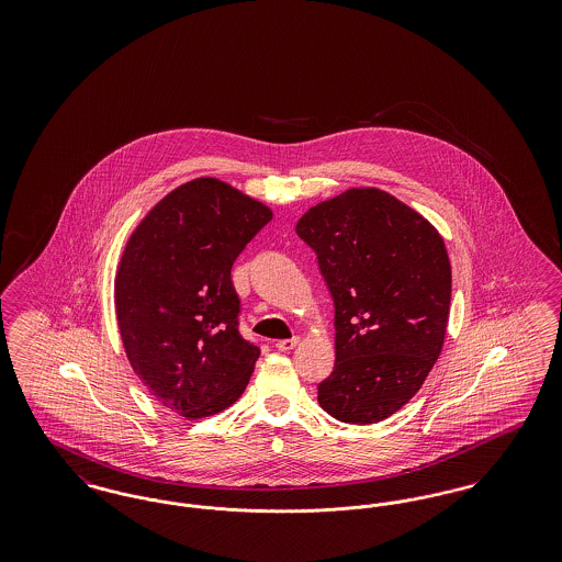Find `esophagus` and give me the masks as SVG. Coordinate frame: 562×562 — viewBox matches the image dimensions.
Returning a JSON list of instances; mask_svg holds the SVG:
<instances>
[{
    "mask_svg": "<svg viewBox=\"0 0 562 562\" xmlns=\"http://www.w3.org/2000/svg\"><path fill=\"white\" fill-rule=\"evenodd\" d=\"M296 344H299L296 337H293V339H280V341L276 344V348L280 349V351H291V349L296 348Z\"/></svg>",
    "mask_w": 562,
    "mask_h": 562,
    "instance_id": "esophagus-1",
    "label": "esophagus"
}]
</instances>
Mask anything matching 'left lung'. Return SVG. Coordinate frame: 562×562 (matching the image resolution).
Returning <instances> with one entry per match:
<instances>
[{"instance_id": "8db88e82", "label": "left lung", "mask_w": 562, "mask_h": 562, "mask_svg": "<svg viewBox=\"0 0 562 562\" xmlns=\"http://www.w3.org/2000/svg\"><path fill=\"white\" fill-rule=\"evenodd\" d=\"M296 236L318 257L335 303V367L322 408L369 426L424 385L449 322L451 263L440 234L381 189H348L310 209Z\"/></svg>"}]
</instances>
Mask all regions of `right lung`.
Instances as JSON below:
<instances>
[{
    "label": "right lung",
    "mask_w": 562,
    "mask_h": 562,
    "mask_svg": "<svg viewBox=\"0 0 562 562\" xmlns=\"http://www.w3.org/2000/svg\"><path fill=\"white\" fill-rule=\"evenodd\" d=\"M271 221L238 189L195 179L138 223L115 276L131 367L161 406L188 419L238 401L261 349L240 335L232 266Z\"/></svg>",
    "instance_id": "1"
}]
</instances>
